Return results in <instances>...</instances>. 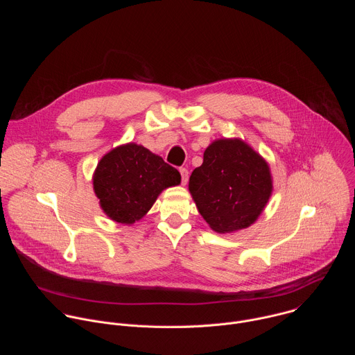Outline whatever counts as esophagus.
<instances>
[{
	"label": "esophagus",
	"instance_id": "1",
	"mask_svg": "<svg viewBox=\"0 0 355 355\" xmlns=\"http://www.w3.org/2000/svg\"><path fill=\"white\" fill-rule=\"evenodd\" d=\"M180 174H181V182L182 185H185L188 182V170L187 168H180Z\"/></svg>",
	"mask_w": 355,
	"mask_h": 355
}]
</instances>
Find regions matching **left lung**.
Here are the masks:
<instances>
[{
    "instance_id": "left-lung-1",
    "label": "left lung",
    "mask_w": 355,
    "mask_h": 355,
    "mask_svg": "<svg viewBox=\"0 0 355 355\" xmlns=\"http://www.w3.org/2000/svg\"><path fill=\"white\" fill-rule=\"evenodd\" d=\"M188 188L211 229L232 233L261 215L272 192V177L267 162L245 141L219 139L205 150Z\"/></svg>"
}]
</instances>
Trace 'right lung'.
I'll return each mask as SVG.
<instances>
[{"label":"right lung","instance_id":"obj_1","mask_svg":"<svg viewBox=\"0 0 355 355\" xmlns=\"http://www.w3.org/2000/svg\"><path fill=\"white\" fill-rule=\"evenodd\" d=\"M180 182L177 168L136 143L112 148L99 160L92 177L101 208L123 225L140 220L163 189Z\"/></svg>","mask_w":355,"mask_h":355}]
</instances>
